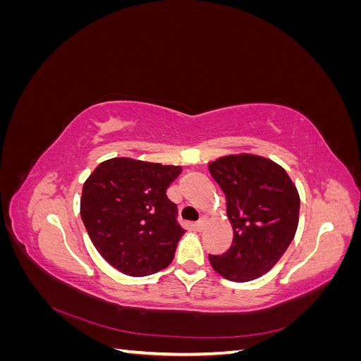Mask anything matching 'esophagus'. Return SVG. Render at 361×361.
Returning <instances> with one entry per match:
<instances>
[{
    "instance_id": "esophagus-1",
    "label": "esophagus",
    "mask_w": 361,
    "mask_h": 361,
    "mask_svg": "<svg viewBox=\"0 0 361 361\" xmlns=\"http://www.w3.org/2000/svg\"><path fill=\"white\" fill-rule=\"evenodd\" d=\"M204 224H206V218H200V220L195 223V228H197V231H202V228L204 227Z\"/></svg>"
}]
</instances>
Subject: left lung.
<instances>
[{"instance_id":"1","label":"left lung","mask_w":361,"mask_h":361,"mask_svg":"<svg viewBox=\"0 0 361 361\" xmlns=\"http://www.w3.org/2000/svg\"><path fill=\"white\" fill-rule=\"evenodd\" d=\"M226 195L233 243L209 255L212 268L232 281H250L274 267L298 227L300 195L274 161L257 155H228L209 164Z\"/></svg>"}]
</instances>
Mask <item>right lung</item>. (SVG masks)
<instances>
[{
  "label": "right lung",
  "instance_id": "right-lung-1",
  "mask_svg": "<svg viewBox=\"0 0 361 361\" xmlns=\"http://www.w3.org/2000/svg\"><path fill=\"white\" fill-rule=\"evenodd\" d=\"M182 171L129 158L104 161L85 180L81 218L101 256L123 274L167 268L185 233L167 188Z\"/></svg>",
  "mask_w": 361,
  "mask_h": 361
}]
</instances>
